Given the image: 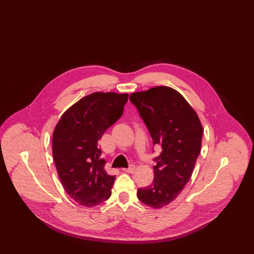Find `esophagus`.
<instances>
[{
    "instance_id": "1",
    "label": "esophagus",
    "mask_w": 254,
    "mask_h": 254,
    "mask_svg": "<svg viewBox=\"0 0 254 254\" xmlns=\"http://www.w3.org/2000/svg\"><path fill=\"white\" fill-rule=\"evenodd\" d=\"M124 172H127V173H133L135 171V166L134 165H130L128 168H125L123 169Z\"/></svg>"
}]
</instances>
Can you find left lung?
Returning <instances> with one entry per match:
<instances>
[{"mask_svg": "<svg viewBox=\"0 0 254 254\" xmlns=\"http://www.w3.org/2000/svg\"><path fill=\"white\" fill-rule=\"evenodd\" d=\"M129 100L147 125L154 144L162 147L155 159L153 183L139 188L137 198L152 208H163L189 182L201 152L203 127L184 96L169 86L133 92Z\"/></svg>", "mask_w": 254, "mask_h": 254, "instance_id": "8db88e82", "label": "left lung"}]
</instances>
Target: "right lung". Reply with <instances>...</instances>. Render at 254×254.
Segmentation results:
<instances>
[{
    "instance_id": "right-lung-1",
    "label": "right lung",
    "mask_w": 254,
    "mask_h": 254,
    "mask_svg": "<svg viewBox=\"0 0 254 254\" xmlns=\"http://www.w3.org/2000/svg\"><path fill=\"white\" fill-rule=\"evenodd\" d=\"M127 98V93L93 92L71 105L54 128L52 153L61 184L84 207L112 195L116 176L104 170L98 140L123 116Z\"/></svg>"
}]
</instances>
